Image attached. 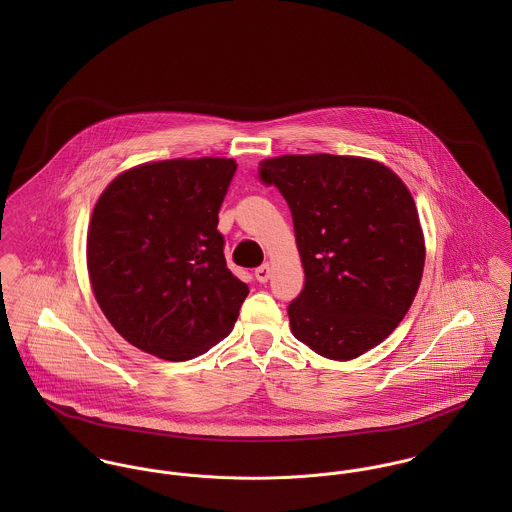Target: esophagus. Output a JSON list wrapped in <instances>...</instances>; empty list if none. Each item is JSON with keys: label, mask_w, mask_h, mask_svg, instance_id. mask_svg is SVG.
Instances as JSON below:
<instances>
[{"label": "esophagus", "mask_w": 512, "mask_h": 512, "mask_svg": "<svg viewBox=\"0 0 512 512\" xmlns=\"http://www.w3.org/2000/svg\"><path fill=\"white\" fill-rule=\"evenodd\" d=\"M270 274H272L270 264H262L260 268H256V280H258L260 284H266V282L270 280Z\"/></svg>", "instance_id": "obj_1"}]
</instances>
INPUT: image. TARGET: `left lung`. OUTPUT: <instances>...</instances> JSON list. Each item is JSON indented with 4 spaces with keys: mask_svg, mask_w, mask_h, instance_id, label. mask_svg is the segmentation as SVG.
Segmentation results:
<instances>
[{
    "mask_svg": "<svg viewBox=\"0 0 512 512\" xmlns=\"http://www.w3.org/2000/svg\"><path fill=\"white\" fill-rule=\"evenodd\" d=\"M292 211L305 286L288 307L293 337L331 361L380 345L408 313L426 240L412 193L384 163L357 155L260 161Z\"/></svg>",
    "mask_w": 512,
    "mask_h": 512,
    "instance_id": "8db88e82",
    "label": "left lung"
}]
</instances>
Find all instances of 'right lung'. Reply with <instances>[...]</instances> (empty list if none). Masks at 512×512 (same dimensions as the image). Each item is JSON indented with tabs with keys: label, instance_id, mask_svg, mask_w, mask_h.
<instances>
[{
	"label": "right lung",
	"instance_id": "1",
	"mask_svg": "<svg viewBox=\"0 0 512 512\" xmlns=\"http://www.w3.org/2000/svg\"><path fill=\"white\" fill-rule=\"evenodd\" d=\"M236 161H149L122 171L98 197L86 268L110 325L165 361L207 353L234 327L248 295L224 260L219 211Z\"/></svg>",
	"mask_w": 512,
	"mask_h": 512
}]
</instances>
